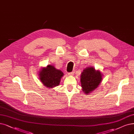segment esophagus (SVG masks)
<instances>
[{"label": "esophagus", "instance_id": "1", "mask_svg": "<svg viewBox=\"0 0 134 134\" xmlns=\"http://www.w3.org/2000/svg\"><path fill=\"white\" fill-rule=\"evenodd\" d=\"M74 74V71H72V72H70V73H69V75H73Z\"/></svg>", "mask_w": 134, "mask_h": 134}]
</instances>
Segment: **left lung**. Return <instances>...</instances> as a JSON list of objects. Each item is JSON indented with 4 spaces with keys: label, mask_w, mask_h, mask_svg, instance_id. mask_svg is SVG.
Masks as SVG:
<instances>
[{
    "label": "left lung",
    "mask_w": 134,
    "mask_h": 134,
    "mask_svg": "<svg viewBox=\"0 0 134 134\" xmlns=\"http://www.w3.org/2000/svg\"><path fill=\"white\" fill-rule=\"evenodd\" d=\"M102 74L93 66L85 68L81 74L80 82L83 93L88 95L98 87L102 80Z\"/></svg>",
    "instance_id": "left-lung-1"
}]
</instances>
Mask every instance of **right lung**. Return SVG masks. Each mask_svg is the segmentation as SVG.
Returning <instances> with one entry per match:
<instances>
[{
    "mask_svg": "<svg viewBox=\"0 0 134 134\" xmlns=\"http://www.w3.org/2000/svg\"><path fill=\"white\" fill-rule=\"evenodd\" d=\"M39 79L45 87L53 88L60 83L64 73L51 64L41 69L38 73Z\"/></svg>",
    "mask_w": 134,
    "mask_h": 134,
    "instance_id": "1",
    "label": "right lung"
}]
</instances>
